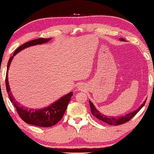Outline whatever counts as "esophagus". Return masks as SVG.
<instances>
[{"label":"esophagus","mask_w":154,"mask_h":154,"mask_svg":"<svg viewBox=\"0 0 154 154\" xmlns=\"http://www.w3.org/2000/svg\"><path fill=\"white\" fill-rule=\"evenodd\" d=\"M82 86H80V87H79V89H82Z\"/></svg>","instance_id":"esophagus-1"}]
</instances>
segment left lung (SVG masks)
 Here are the masks:
<instances>
[{"instance_id": "obj_1", "label": "left lung", "mask_w": 154, "mask_h": 154, "mask_svg": "<svg viewBox=\"0 0 154 154\" xmlns=\"http://www.w3.org/2000/svg\"><path fill=\"white\" fill-rule=\"evenodd\" d=\"M120 40L122 41H124V40L123 38H120ZM89 105H90V109L91 112V114H93V116H94L95 117L98 119L102 121V122H104V123H106L109 125H113V126H117V125H120V124H124L126 122H129V121L134 117L136 114H137L138 112H139L140 109L144 106L146 102H144L142 104L141 106H139V108L137 109V110H135L134 112H132L129 114H126L125 116H122L120 117H112V116H105L104 114H101V113L99 112L98 110L95 108V106H94V104L91 103L90 100L89 101Z\"/></svg>"}]
</instances>
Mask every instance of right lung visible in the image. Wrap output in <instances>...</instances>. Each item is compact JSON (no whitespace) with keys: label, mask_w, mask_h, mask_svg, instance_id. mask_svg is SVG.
<instances>
[{"label":"right lung","mask_w":154,"mask_h":154,"mask_svg":"<svg viewBox=\"0 0 154 154\" xmlns=\"http://www.w3.org/2000/svg\"><path fill=\"white\" fill-rule=\"evenodd\" d=\"M51 38H38L25 42V44L19 47L13 53V55L8 60L7 65L6 77H5L6 90L8 94L10 100L16 108L17 112L18 113L20 117L25 123L37 126H41V127H49V126H54L62 119L66 109H67V105L71 100V97H72L73 93H68L67 94L62 97L59 100L54 102L53 104H50L47 107L40 109L25 108V106H20V104L17 101H15L12 93L11 92V88H10L8 84V72L9 67L11 65V63L13 57L17 52H20L21 50H24L25 48H28V47L46 43V42H49Z\"/></svg>","instance_id":"right-lung-1"}]
</instances>
